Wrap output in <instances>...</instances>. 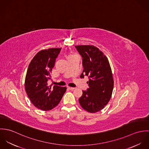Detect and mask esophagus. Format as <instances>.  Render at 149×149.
Wrapping results in <instances>:
<instances>
[{
	"instance_id": "34e87169",
	"label": "esophagus",
	"mask_w": 149,
	"mask_h": 149,
	"mask_svg": "<svg viewBox=\"0 0 149 149\" xmlns=\"http://www.w3.org/2000/svg\"><path fill=\"white\" fill-rule=\"evenodd\" d=\"M68 89H69V90H73L74 89V87H70V86H68Z\"/></svg>"
}]
</instances>
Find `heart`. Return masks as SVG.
I'll return each instance as SVG.
<instances>
[{
	"instance_id": "obj_1",
	"label": "heart",
	"mask_w": 149,
	"mask_h": 149,
	"mask_svg": "<svg viewBox=\"0 0 149 149\" xmlns=\"http://www.w3.org/2000/svg\"><path fill=\"white\" fill-rule=\"evenodd\" d=\"M71 56H69V57H71Z\"/></svg>"
}]
</instances>
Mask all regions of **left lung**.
<instances>
[{
	"label": "left lung",
	"mask_w": 149,
	"mask_h": 149,
	"mask_svg": "<svg viewBox=\"0 0 149 149\" xmlns=\"http://www.w3.org/2000/svg\"><path fill=\"white\" fill-rule=\"evenodd\" d=\"M82 57L81 79L88 77L89 88L83 91L79 103L90 113L97 112L109 101L113 88V80L109 61L97 47L91 45L75 46Z\"/></svg>",
	"instance_id": "1"
}]
</instances>
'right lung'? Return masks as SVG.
<instances>
[{"label":"right lung","mask_w":149,"mask_h":149,"mask_svg":"<svg viewBox=\"0 0 149 149\" xmlns=\"http://www.w3.org/2000/svg\"><path fill=\"white\" fill-rule=\"evenodd\" d=\"M61 48H52L39 52L29 65L25 79V90L31 103L43 111H49L61 101L66 87L49 86L51 73Z\"/></svg>","instance_id":"1"}]
</instances>
